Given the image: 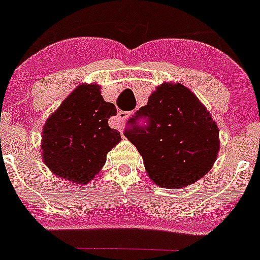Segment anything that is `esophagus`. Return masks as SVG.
Wrapping results in <instances>:
<instances>
[{
    "label": "esophagus",
    "mask_w": 260,
    "mask_h": 260,
    "mask_svg": "<svg viewBox=\"0 0 260 260\" xmlns=\"http://www.w3.org/2000/svg\"><path fill=\"white\" fill-rule=\"evenodd\" d=\"M128 116H130V112H126V111H118L117 115H116L115 125L117 126L118 128H122L123 125H125V121L127 120Z\"/></svg>",
    "instance_id": "obj_1"
}]
</instances>
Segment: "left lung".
<instances>
[{"instance_id": "1", "label": "left lung", "mask_w": 260, "mask_h": 260, "mask_svg": "<svg viewBox=\"0 0 260 260\" xmlns=\"http://www.w3.org/2000/svg\"><path fill=\"white\" fill-rule=\"evenodd\" d=\"M148 117L125 137L143 157L149 179L165 189L187 186L209 172L219 150V128L197 95L180 83H162L132 122Z\"/></svg>"}]
</instances>
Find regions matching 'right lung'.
Returning a JSON list of instances; mask_svg holds the SVG:
<instances>
[{"label":"right lung","instance_id":"1","mask_svg":"<svg viewBox=\"0 0 260 260\" xmlns=\"http://www.w3.org/2000/svg\"><path fill=\"white\" fill-rule=\"evenodd\" d=\"M116 113L98 84L76 86L43 126L41 152L49 171L79 185L94 179L107 153L121 142L120 133L108 126Z\"/></svg>","mask_w":260,"mask_h":260}]
</instances>
